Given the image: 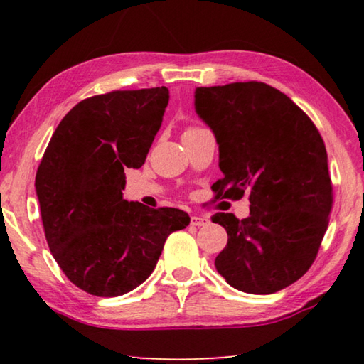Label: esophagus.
<instances>
[{
  "label": "esophagus",
  "mask_w": 364,
  "mask_h": 364,
  "mask_svg": "<svg viewBox=\"0 0 364 364\" xmlns=\"http://www.w3.org/2000/svg\"><path fill=\"white\" fill-rule=\"evenodd\" d=\"M191 225H193V226H205V225H208V218L202 217V215H193V217H191Z\"/></svg>",
  "instance_id": "esophagus-1"
}]
</instances>
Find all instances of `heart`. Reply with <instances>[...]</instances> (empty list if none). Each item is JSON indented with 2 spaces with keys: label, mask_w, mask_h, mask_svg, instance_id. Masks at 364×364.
<instances>
[{
  "label": "heart",
  "mask_w": 364,
  "mask_h": 364,
  "mask_svg": "<svg viewBox=\"0 0 364 364\" xmlns=\"http://www.w3.org/2000/svg\"><path fill=\"white\" fill-rule=\"evenodd\" d=\"M188 130H194V128H188Z\"/></svg>",
  "instance_id": "obj_1"
}]
</instances>
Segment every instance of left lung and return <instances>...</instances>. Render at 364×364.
Instances as JSON below:
<instances>
[{
    "label": "left lung",
    "instance_id": "1",
    "mask_svg": "<svg viewBox=\"0 0 364 364\" xmlns=\"http://www.w3.org/2000/svg\"><path fill=\"white\" fill-rule=\"evenodd\" d=\"M196 112L217 138L223 178L217 197L249 196L250 215L215 213L228 232L215 267L247 294H274L315 262L328 230L332 183L315 123L279 90L262 82L196 88Z\"/></svg>",
    "mask_w": 364,
    "mask_h": 364
}]
</instances>
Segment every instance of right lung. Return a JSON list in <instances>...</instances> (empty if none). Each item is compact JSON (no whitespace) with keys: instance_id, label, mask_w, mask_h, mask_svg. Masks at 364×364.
<instances>
[{"instance_id":"obj_1","label":"right lung","mask_w":364,"mask_h":364,"mask_svg":"<svg viewBox=\"0 0 364 364\" xmlns=\"http://www.w3.org/2000/svg\"><path fill=\"white\" fill-rule=\"evenodd\" d=\"M168 90L110 91L80 101L53 133L35 188L49 250L73 284L119 297L149 278L164 244L189 225L180 208L123 199L125 170L146 162Z\"/></svg>"}]
</instances>
